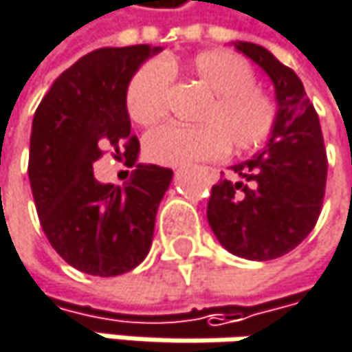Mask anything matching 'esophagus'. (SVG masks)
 <instances>
[{
    "label": "esophagus",
    "mask_w": 352,
    "mask_h": 352,
    "mask_svg": "<svg viewBox=\"0 0 352 352\" xmlns=\"http://www.w3.org/2000/svg\"><path fill=\"white\" fill-rule=\"evenodd\" d=\"M210 175H212V177H217V175H219V173H217V170H210Z\"/></svg>",
    "instance_id": "34e87169"
}]
</instances>
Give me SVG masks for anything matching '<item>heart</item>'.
I'll return each instance as SVG.
<instances>
[{"label": "heart", "mask_w": 352, "mask_h": 352, "mask_svg": "<svg viewBox=\"0 0 352 352\" xmlns=\"http://www.w3.org/2000/svg\"><path fill=\"white\" fill-rule=\"evenodd\" d=\"M210 94L198 111L200 125H164L146 135V156L158 164H188L214 160L233 152H252L264 146L278 121L272 96L258 88L256 69L227 49L202 51L186 65ZM177 65L160 59L146 61L131 76L125 92L129 117L140 125H154L166 117Z\"/></svg>", "instance_id": "heart-1"}]
</instances>
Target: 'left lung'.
Returning <instances> with one entry per match:
<instances>
[{
	"instance_id": "left-lung-1",
	"label": "left lung",
	"mask_w": 352,
	"mask_h": 352,
	"mask_svg": "<svg viewBox=\"0 0 352 352\" xmlns=\"http://www.w3.org/2000/svg\"><path fill=\"white\" fill-rule=\"evenodd\" d=\"M274 82L278 121L268 146L233 166L241 179L212 186L206 217L217 239L245 260H274L295 250L316 227L328 156L320 117L297 74L270 51L237 43Z\"/></svg>"
}]
</instances>
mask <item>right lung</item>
Returning a JSON list of instances; mask_svg holds the SVG:
<instances>
[{"label":"right lung","instance_id":"add662e5","mask_svg":"<svg viewBox=\"0 0 352 352\" xmlns=\"http://www.w3.org/2000/svg\"><path fill=\"white\" fill-rule=\"evenodd\" d=\"M148 45L96 49L65 69L34 111L28 177L41 227L53 250L76 270L117 276L135 268L152 245L158 204L173 170L138 164L125 188L102 186L92 164L107 150L133 164L125 92Z\"/></svg>","mask_w":352,"mask_h":352}]
</instances>
